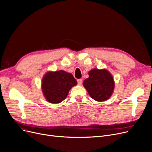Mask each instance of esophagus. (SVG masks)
I'll return each mask as SVG.
<instances>
[{
	"label": "esophagus",
	"instance_id": "esophagus-1",
	"mask_svg": "<svg viewBox=\"0 0 152 152\" xmlns=\"http://www.w3.org/2000/svg\"><path fill=\"white\" fill-rule=\"evenodd\" d=\"M77 84H78L79 85H81V84H82V83H83V80H82L81 79H77Z\"/></svg>",
	"mask_w": 152,
	"mask_h": 152
}]
</instances>
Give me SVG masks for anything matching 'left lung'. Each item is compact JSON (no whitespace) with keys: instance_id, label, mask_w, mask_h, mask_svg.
Returning a JSON list of instances; mask_svg holds the SVG:
<instances>
[{"instance_id":"left-lung-1","label":"left lung","mask_w":152,"mask_h":152,"mask_svg":"<svg viewBox=\"0 0 152 152\" xmlns=\"http://www.w3.org/2000/svg\"><path fill=\"white\" fill-rule=\"evenodd\" d=\"M89 77L83 82V86L91 97L97 102L109 99L115 88L113 76L106 69L94 68L89 71Z\"/></svg>"}]
</instances>
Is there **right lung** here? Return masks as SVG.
<instances>
[{"instance_id": "right-lung-1", "label": "right lung", "mask_w": 152, "mask_h": 152, "mask_svg": "<svg viewBox=\"0 0 152 152\" xmlns=\"http://www.w3.org/2000/svg\"><path fill=\"white\" fill-rule=\"evenodd\" d=\"M77 83L69 73L63 70L49 71L43 76L41 89L47 102L59 103L66 98L69 90Z\"/></svg>"}]
</instances>
